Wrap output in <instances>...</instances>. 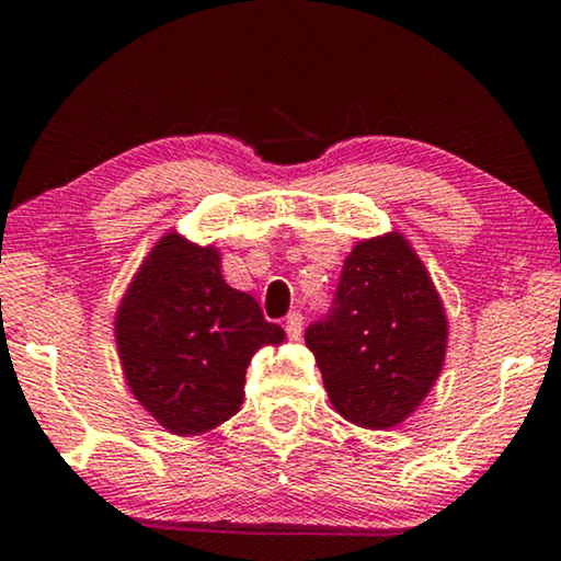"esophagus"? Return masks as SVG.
Listing matches in <instances>:
<instances>
[{
	"label": "esophagus",
	"instance_id": "esophagus-1",
	"mask_svg": "<svg viewBox=\"0 0 561 561\" xmlns=\"http://www.w3.org/2000/svg\"><path fill=\"white\" fill-rule=\"evenodd\" d=\"M286 332H288L290 340H301V332H304V317H301V313H298V311L288 313Z\"/></svg>",
	"mask_w": 561,
	"mask_h": 561
}]
</instances>
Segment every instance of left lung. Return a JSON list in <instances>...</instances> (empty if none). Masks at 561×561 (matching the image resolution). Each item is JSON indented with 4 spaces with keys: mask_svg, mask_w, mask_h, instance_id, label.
Instances as JSON below:
<instances>
[{
    "mask_svg": "<svg viewBox=\"0 0 561 561\" xmlns=\"http://www.w3.org/2000/svg\"><path fill=\"white\" fill-rule=\"evenodd\" d=\"M444 304L403 234L355 244L334 304L306 329L329 401L365 428L398 426L439 378L447 352Z\"/></svg>",
    "mask_w": 561,
    "mask_h": 561,
    "instance_id": "left-lung-1",
    "label": "left lung"
}]
</instances>
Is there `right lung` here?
I'll list each match as a JSON object with an SVG mask.
<instances>
[{"label":"right lung","mask_w":561,"mask_h":561,"mask_svg":"<svg viewBox=\"0 0 561 561\" xmlns=\"http://www.w3.org/2000/svg\"><path fill=\"white\" fill-rule=\"evenodd\" d=\"M114 336L133 396L165 432L196 436L240 411L244 373L263 344L286 340L255 298L221 278L219 250L160 237L135 273Z\"/></svg>","instance_id":"obj_1"}]
</instances>
